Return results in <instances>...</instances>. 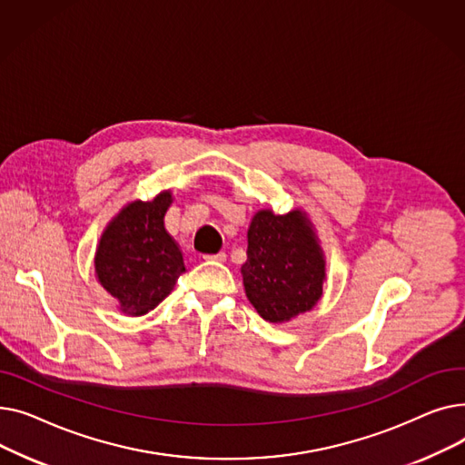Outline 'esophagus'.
<instances>
[{
	"mask_svg": "<svg viewBox=\"0 0 465 465\" xmlns=\"http://www.w3.org/2000/svg\"><path fill=\"white\" fill-rule=\"evenodd\" d=\"M205 260H211V262H224L226 260V254L224 252H216V254H207Z\"/></svg>",
	"mask_w": 465,
	"mask_h": 465,
	"instance_id": "esophagus-1",
	"label": "esophagus"
}]
</instances>
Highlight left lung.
<instances>
[{
  "mask_svg": "<svg viewBox=\"0 0 465 465\" xmlns=\"http://www.w3.org/2000/svg\"><path fill=\"white\" fill-rule=\"evenodd\" d=\"M242 286L263 321L290 322L322 298L326 256L305 211L254 213L247 230Z\"/></svg>",
  "mask_w": 465,
  "mask_h": 465,
  "instance_id": "obj_1",
  "label": "left lung"
}]
</instances>
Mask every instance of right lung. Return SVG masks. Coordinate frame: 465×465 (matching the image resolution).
Here are the masks:
<instances>
[{
	"label": "right lung",
	"instance_id": "add662e5",
	"mask_svg": "<svg viewBox=\"0 0 465 465\" xmlns=\"http://www.w3.org/2000/svg\"><path fill=\"white\" fill-rule=\"evenodd\" d=\"M171 203V190L151 202H130L111 218L97 241L95 279L128 316L153 311L186 272L183 251L163 224Z\"/></svg>",
	"mask_w": 465,
	"mask_h": 465
}]
</instances>
